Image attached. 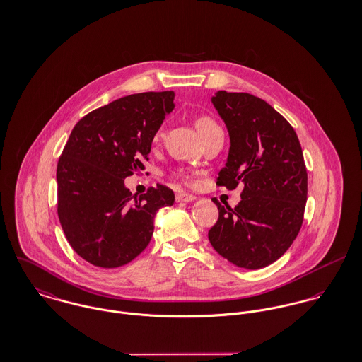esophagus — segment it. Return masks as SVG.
<instances>
[{
	"label": "esophagus",
	"instance_id": "esophagus-1",
	"mask_svg": "<svg viewBox=\"0 0 362 362\" xmlns=\"http://www.w3.org/2000/svg\"><path fill=\"white\" fill-rule=\"evenodd\" d=\"M195 201V197L191 195V194H178L177 195V202H194Z\"/></svg>",
	"mask_w": 362,
	"mask_h": 362
}]
</instances>
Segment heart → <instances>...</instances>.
<instances>
[{
    "label": "heart",
    "mask_w": 362,
    "mask_h": 362,
    "mask_svg": "<svg viewBox=\"0 0 362 362\" xmlns=\"http://www.w3.org/2000/svg\"><path fill=\"white\" fill-rule=\"evenodd\" d=\"M195 128H197L198 134L201 135V138H205L209 134L220 129V127L211 118H209V117H199V118H197ZM160 139H161V131L158 129L155 134V139L153 141L158 142Z\"/></svg>",
    "instance_id": "1"
}]
</instances>
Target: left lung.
Wrapping results in <instances>:
<instances>
[{"instance_id": "1", "label": "left lung", "mask_w": 362, "mask_h": 362, "mask_svg": "<svg viewBox=\"0 0 362 362\" xmlns=\"http://www.w3.org/2000/svg\"><path fill=\"white\" fill-rule=\"evenodd\" d=\"M211 104L226 124L230 149L217 185L244 184L234 209L220 205L209 241L218 255L248 270L280 258L300 233L308 175L298 136L270 104L248 93L218 90Z\"/></svg>"}]
</instances>
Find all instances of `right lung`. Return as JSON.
I'll return each instance as SVG.
<instances>
[{"instance_id": "obj_1", "label": "right lung", "mask_w": 362, "mask_h": 362, "mask_svg": "<svg viewBox=\"0 0 362 362\" xmlns=\"http://www.w3.org/2000/svg\"><path fill=\"white\" fill-rule=\"evenodd\" d=\"M174 96L121 98L85 115L69 135L57 165L58 217L74 251L95 266L114 269L136 258L152 240L158 209L174 205L164 185L138 198L124 182L145 168Z\"/></svg>"}]
</instances>
